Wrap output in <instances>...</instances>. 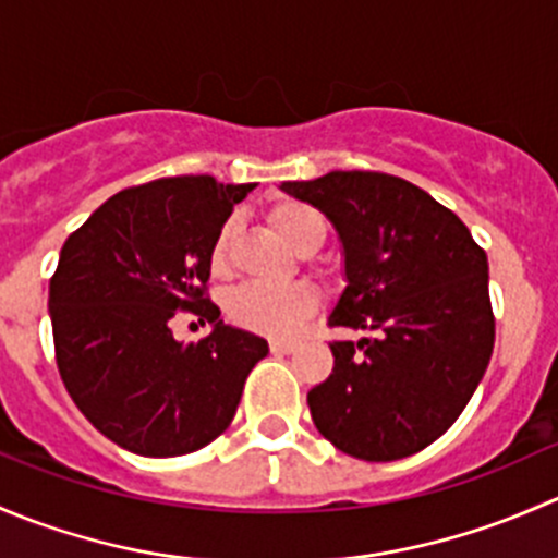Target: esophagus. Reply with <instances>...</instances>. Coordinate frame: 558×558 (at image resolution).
I'll return each mask as SVG.
<instances>
[{
  "label": "esophagus",
  "mask_w": 558,
  "mask_h": 558,
  "mask_svg": "<svg viewBox=\"0 0 558 558\" xmlns=\"http://www.w3.org/2000/svg\"><path fill=\"white\" fill-rule=\"evenodd\" d=\"M269 351H272V353H294L296 351V342L272 340V342H269Z\"/></svg>",
  "instance_id": "esophagus-1"
}]
</instances>
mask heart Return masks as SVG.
I'll return each instance as SVG.
<instances>
[{"label":"heart","instance_id":"1","mask_svg":"<svg viewBox=\"0 0 558 558\" xmlns=\"http://www.w3.org/2000/svg\"><path fill=\"white\" fill-rule=\"evenodd\" d=\"M267 221L289 240L296 253H313L324 245L326 221L313 205L300 199H275L267 205ZM232 243L234 221L221 223L210 245V272L216 278H227L232 272ZM315 272H324L318 264H311ZM318 307V296L311 286H286V289H267V286H243L227 302V315L234 326L256 331L264 337H291Z\"/></svg>","mask_w":558,"mask_h":558}]
</instances>
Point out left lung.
Wrapping results in <instances>:
<instances>
[{"instance_id":"left-lung-1","label":"left lung","mask_w":558,"mask_h":558,"mask_svg":"<svg viewBox=\"0 0 558 558\" xmlns=\"http://www.w3.org/2000/svg\"><path fill=\"white\" fill-rule=\"evenodd\" d=\"M283 189L335 223L348 286L329 326L335 369L311 388L313 424L342 453L397 461L446 435L492 362L488 258L453 210L386 172L348 170Z\"/></svg>"}]
</instances>
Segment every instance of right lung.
Masks as SVG:
<instances>
[{
	"instance_id": "1",
	"label": "right lung",
	"mask_w": 558,
	"mask_h": 558,
	"mask_svg": "<svg viewBox=\"0 0 558 558\" xmlns=\"http://www.w3.org/2000/svg\"><path fill=\"white\" fill-rule=\"evenodd\" d=\"M253 183L213 174L159 178L118 191L66 238L48 286L56 367L72 402L116 446L185 456L238 413L267 340L232 329L207 294L210 245ZM189 310L214 324L199 343L171 337Z\"/></svg>"
}]
</instances>
